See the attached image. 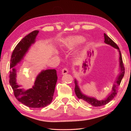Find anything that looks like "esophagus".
Returning <instances> with one entry per match:
<instances>
[{
	"instance_id": "obj_1",
	"label": "esophagus",
	"mask_w": 131,
	"mask_h": 131,
	"mask_svg": "<svg viewBox=\"0 0 131 131\" xmlns=\"http://www.w3.org/2000/svg\"><path fill=\"white\" fill-rule=\"evenodd\" d=\"M68 73V69L66 68H63L62 70V74L63 75H65L66 74H67Z\"/></svg>"
}]
</instances>
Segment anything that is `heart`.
Instances as JSON below:
<instances>
[{"mask_svg": "<svg viewBox=\"0 0 131 131\" xmlns=\"http://www.w3.org/2000/svg\"><path fill=\"white\" fill-rule=\"evenodd\" d=\"M85 41V38L80 35L73 36L67 39L64 42V46L67 48L70 49L78 46Z\"/></svg>", "mask_w": 131, "mask_h": 131, "instance_id": "heart-1", "label": "heart"}]
</instances>
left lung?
Masks as SVG:
<instances>
[{
  "instance_id": "1",
  "label": "left lung",
  "mask_w": 131,
  "mask_h": 131,
  "mask_svg": "<svg viewBox=\"0 0 131 131\" xmlns=\"http://www.w3.org/2000/svg\"><path fill=\"white\" fill-rule=\"evenodd\" d=\"M104 39H105L104 42L106 43V44L112 46V47H114V48L117 49L118 51V52H119L120 73L117 75V77H116L115 80V84H114L113 86L112 90L111 91L110 93L107 95L106 97L105 98H104L103 100H98L96 98L88 96H87V95H85V94L83 93L81 91L80 88H79V86L78 85V80L76 79H75L74 80L75 92L78 98L79 99H80V100L84 101L85 102H87L88 103L91 104V105H92L93 106H100L104 105L106 104H108L109 102H110L113 100V99L114 98V97H115V96L117 94V89L118 88V86H120L122 79L123 77H124V74H125V68H124V64H123L121 51H120L119 48H118V47L117 46V45L116 44V43H115L106 34L104 33Z\"/></svg>"
}]
</instances>
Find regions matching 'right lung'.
Instances as JSON below:
<instances>
[{
    "label": "right lung",
    "instance_id": "1",
    "mask_svg": "<svg viewBox=\"0 0 131 131\" xmlns=\"http://www.w3.org/2000/svg\"><path fill=\"white\" fill-rule=\"evenodd\" d=\"M39 30H34L23 38L15 47L11 55L9 83L15 97L25 105L33 108H43L52 101L57 81L56 69L42 70L35 79L32 88L25 90L17 82V69L18 63L24 58L31 46L35 43Z\"/></svg>",
    "mask_w": 131,
    "mask_h": 131
}]
</instances>
